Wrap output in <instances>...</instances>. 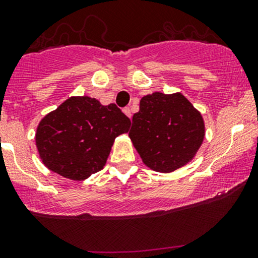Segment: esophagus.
I'll use <instances>...</instances> for the list:
<instances>
[{
	"instance_id": "1",
	"label": "esophagus",
	"mask_w": 258,
	"mask_h": 258,
	"mask_svg": "<svg viewBox=\"0 0 258 258\" xmlns=\"http://www.w3.org/2000/svg\"><path fill=\"white\" fill-rule=\"evenodd\" d=\"M123 112L125 113V114L128 115L129 118H132V110H130V108H129V107H125V108H124V109H123Z\"/></svg>"
}]
</instances>
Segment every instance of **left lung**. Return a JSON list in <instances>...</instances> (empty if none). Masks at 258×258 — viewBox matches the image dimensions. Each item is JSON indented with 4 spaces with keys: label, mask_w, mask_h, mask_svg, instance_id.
<instances>
[{
    "label": "left lung",
    "mask_w": 258,
    "mask_h": 258,
    "mask_svg": "<svg viewBox=\"0 0 258 258\" xmlns=\"http://www.w3.org/2000/svg\"><path fill=\"white\" fill-rule=\"evenodd\" d=\"M129 137L148 167L172 172L190 161L201 148L203 118L181 93L155 92L141 98Z\"/></svg>",
    "instance_id": "left-lung-1"
}]
</instances>
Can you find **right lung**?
Listing matches in <instances>:
<instances>
[{
	"label": "right lung",
	"instance_id": "add662e5",
	"mask_svg": "<svg viewBox=\"0 0 258 258\" xmlns=\"http://www.w3.org/2000/svg\"><path fill=\"white\" fill-rule=\"evenodd\" d=\"M129 126L130 119L114 103L73 97L40 121L35 141L46 167L81 181L103 168L114 139Z\"/></svg>",
	"mask_w": 258,
	"mask_h": 258
}]
</instances>
